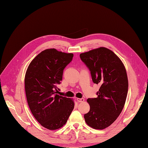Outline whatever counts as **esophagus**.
<instances>
[{
	"label": "esophagus",
	"mask_w": 148,
	"mask_h": 148,
	"mask_svg": "<svg viewBox=\"0 0 148 148\" xmlns=\"http://www.w3.org/2000/svg\"><path fill=\"white\" fill-rule=\"evenodd\" d=\"M77 101L78 102L80 103V102H83L85 101V99L83 98H77Z\"/></svg>",
	"instance_id": "1"
}]
</instances>
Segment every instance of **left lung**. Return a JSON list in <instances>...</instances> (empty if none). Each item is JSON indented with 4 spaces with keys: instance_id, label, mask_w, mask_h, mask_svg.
<instances>
[{
    "instance_id": "1",
    "label": "left lung",
    "mask_w": 148,
    "mask_h": 148,
    "mask_svg": "<svg viewBox=\"0 0 148 148\" xmlns=\"http://www.w3.org/2000/svg\"><path fill=\"white\" fill-rule=\"evenodd\" d=\"M91 71L94 83L101 85L97 97L88 99L89 111L85 114L86 124L95 130H104L116 120L123 110L128 90L126 68L113 51L100 47L80 54Z\"/></svg>"
}]
</instances>
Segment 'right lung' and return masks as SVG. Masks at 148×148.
I'll return each instance as SVG.
<instances>
[{
    "mask_svg": "<svg viewBox=\"0 0 148 148\" xmlns=\"http://www.w3.org/2000/svg\"><path fill=\"white\" fill-rule=\"evenodd\" d=\"M73 57V53L55 48L45 49L31 62L25 74L29 108L38 123L49 130L65 125L74 108L73 99L57 94L64 68Z\"/></svg>",
    "mask_w": 148,
    "mask_h": 148,
    "instance_id": "1",
    "label": "right lung"
}]
</instances>
